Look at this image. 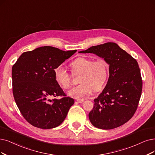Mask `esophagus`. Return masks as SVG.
Returning <instances> with one entry per match:
<instances>
[{
  "mask_svg": "<svg viewBox=\"0 0 155 155\" xmlns=\"http://www.w3.org/2000/svg\"><path fill=\"white\" fill-rule=\"evenodd\" d=\"M77 101L78 103H79V104H82V103L84 102V99H77Z\"/></svg>",
  "mask_w": 155,
  "mask_h": 155,
  "instance_id": "1",
  "label": "esophagus"
}]
</instances>
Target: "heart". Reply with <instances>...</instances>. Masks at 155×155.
Returning <instances> with one entry per match:
<instances>
[{"instance_id":"obj_1","label":"heart","mask_w":155,"mask_h":155,"mask_svg":"<svg viewBox=\"0 0 155 155\" xmlns=\"http://www.w3.org/2000/svg\"><path fill=\"white\" fill-rule=\"evenodd\" d=\"M73 74H81L79 82L81 84L68 91V95L74 98H82L93 93L94 90L103 89L108 78V66L103 59L93 61L79 57L71 64ZM55 81L63 89H68L71 84V75L62 64L54 70Z\"/></svg>"}]
</instances>
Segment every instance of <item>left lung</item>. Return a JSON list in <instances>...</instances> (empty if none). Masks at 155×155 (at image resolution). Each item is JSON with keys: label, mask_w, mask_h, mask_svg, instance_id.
Instances as JSON below:
<instances>
[{"label": "left lung", "mask_w": 155, "mask_h": 155, "mask_svg": "<svg viewBox=\"0 0 155 155\" xmlns=\"http://www.w3.org/2000/svg\"><path fill=\"white\" fill-rule=\"evenodd\" d=\"M79 53L94 54L109 65L105 87L94 99L89 114L94 127L110 130L120 127L133 117L141 96L142 81L138 62L115 43L93 46Z\"/></svg>", "instance_id": "8db88e82"}]
</instances>
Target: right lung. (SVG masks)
Segmentation results:
<instances>
[{"label": "right lung", "instance_id": "1", "mask_svg": "<svg viewBox=\"0 0 155 155\" xmlns=\"http://www.w3.org/2000/svg\"><path fill=\"white\" fill-rule=\"evenodd\" d=\"M76 50L45 46L23 53L12 68L13 93L22 116L32 126L51 129L65 119L74 100L66 97L55 81L54 70ZM62 96L51 101V97Z\"/></svg>", "mask_w": 155, "mask_h": 155}]
</instances>
